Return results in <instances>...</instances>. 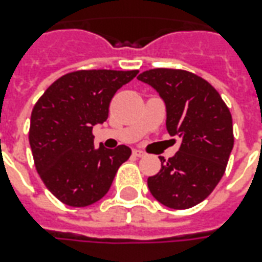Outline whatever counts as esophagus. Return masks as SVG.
Instances as JSON below:
<instances>
[{
  "label": "esophagus",
  "mask_w": 262,
  "mask_h": 262,
  "mask_svg": "<svg viewBox=\"0 0 262 262\" xmlns=\"http://www.w3.org/2000/svg\"><path fill=\"white\" fill-rule=\"evenodd\" d=\"M133 155L137 156V158H144V156H145V152L140 151V149H135V151H133Z\"/></svg>",
  "instance_id": "esophagus-1"
}]
</instances>
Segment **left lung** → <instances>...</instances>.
Here are the masks:
<instances>
[{"mask_svg": "<svg viewBox=\"0 0 262 262\" xmlns=\"http://www.w3.org/2000/svg\"><path fill=\"white\" fill-rule=\"evenodd\" d=\"M137 79L159 92L167 107L168 135L182 139L172 158H160V171L148 178L149 191L172 209L194 207L226 171L234 147L231 113L219 92L191 72L156 68Z\"/></svg>", "mask_w": 262, "mask_h": 262, "instance_id": "left-lung-1", "label": "left lung"}]
</instances>
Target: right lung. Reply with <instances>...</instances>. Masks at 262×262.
<instances>
[{"instance_id":"1","label":"right lung","mask_w":262,"mask_h":262,"mask_svg":"<svg viewBox=\"0 0 262 262\" xmlns=\"http://www.w3.org/2000/svg\"><path fill=\"white\" fill-rule=\"evenodd\" d=\"M139 71H75L55 80L31 114V151L46 187L69 207H88L110 189L130 148L94 147V125L104 122L115 92Z\"/></svg>"}]
</instances>
